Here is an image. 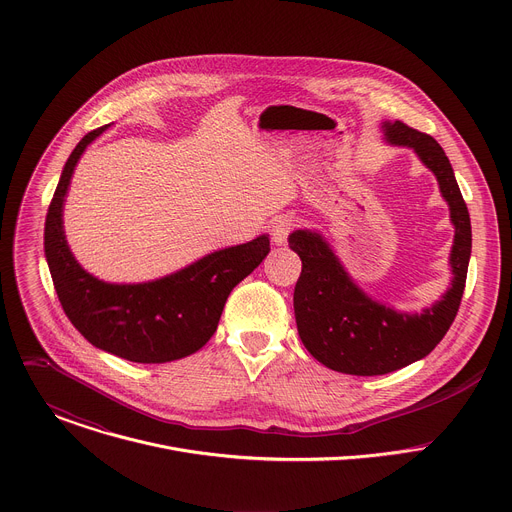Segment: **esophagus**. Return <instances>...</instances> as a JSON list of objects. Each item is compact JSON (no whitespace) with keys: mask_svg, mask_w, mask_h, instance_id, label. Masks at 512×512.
I'll list each match as a JSON object with an SVG mask.
<instances>
[{"mask_svg":"<svg viewBox=\"0 0 512 512\" xmlns=\"http://www.w3.org/2000/svg\"><path fill=\"white\" fill-rule=\"evenodd\" d=\"M298 227V218L294 214H279L271 225V239L275 245H285L289 233Z\"/></svg>","mask_w":512,"mask_h":512,"instance_id":"esophagus-1","label":"esophagus"}]
</instances>
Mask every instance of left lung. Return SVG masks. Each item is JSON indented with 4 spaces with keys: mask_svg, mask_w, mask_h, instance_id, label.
I'll list each match as a JSON object with an SVG mask.
<instances>
[{
    "mask_svg": "<svg viewBox=\"0 0 512 512\" xmlns=\"http://www.w3.org/2000/svg\"><path fill=\"white\" fill-rule=\"evenodd\" d=\"M383 131L389 143L411 148L440 184L456 229L450 253L454 277L442 300L421 314L395 312L364 294L318 233L289 235V247L302 259L294 289L298 334L324 367L356 377L393 373L440 344L458 314L472 253L468 206L442 145L403 121L383 123Z\"/></svg>",
    "mask_w": 512,
    "mask_h": 512,
    "instance_id": "obj_1",
    "label": "left lung"
}]
</instances>
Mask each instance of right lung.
Segmentation results:
<instances>
[{
	"mask_svg": "<svg viewBox=\"0 0 512 512\" xmlns=\"http://www.w3.org/2000/svg\"><path fill=\"white\" fill-rule=\"evenodd\" d=\"M105 127L87 133L64 164L44 225V253L68 320L93 346L131 362H170L194 354L216 332L225 302L269 253V237L214 251L196 263L148 283H105L72 257L62 231V204L70 176L87 145Z\"/></svg>",
	"mask_w": 512,
	"mask_h": 512,
	"instance_id": "right-lung-1",
	"label": "right lung"
}]
</instances>
